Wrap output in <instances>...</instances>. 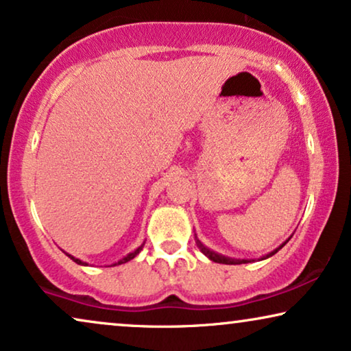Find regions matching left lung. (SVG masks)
Segmentation results:
<instances>
[{
	"instance_id": "8db88e82",
	"label": "left lung",
	"mask_w": 351,
	"mask_h": 351,
	"mask_svg": "<svg viewBox=\"0 0 351 351\" xmlns=\"http://www.w3.org/2000/svg\"><path fill=\"white\" fill-rule=\"evenodd\" d=\"M195 241H196V246H198L199 251L203 252L204 256L208 257L209 261H213V262L225 263V265H238V263H249V262H254V258H233V257H227V256H223V254L215 252V251H213V249H209L208 246H204V244L199 241V239H198V237H196V234H195ZM287 241H289V239H287ZM287 241H285L282 244H280V246H278V247L275 249V251H271V252L265 254V256H262L261 258H258V261H265V258L271 257V256H275V254H276L278 251H280V249H281L282 246H285V244H286Z\"/></svg>"
}]
</instances>
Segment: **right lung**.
Here are the masks:
<instances>
[{
  "label": "right lung",
  "mask_w": 351,
  "mask_h": 351,
  "mask_svg": "<svg viewBox=\"0 0 351 351\" xmlns=\"http://www.w3.org/2000/svg\"><path fill=\"white\" fill-rule=\"evenodd\" d=\"M143 246H145V241H143V243L141 244V246H138L137 249H134V251H132V252H129V254H128V256H124L123 258H119V261H118V262H114V263H113V265H121V263H126V262H129V261H132V258H134V257H136V256H137V254L142 251V249H143ZM65 254H66V252H65ZM66 256H69V257H70V258H71V261H73V262H76V263H78V265H84V267H88V265H89V263H88V262H83V261H80V258H76V257H73V256H71V254H66Z\"/></svg>",
  "instance_id": "obj_1"
}]
</instances>
